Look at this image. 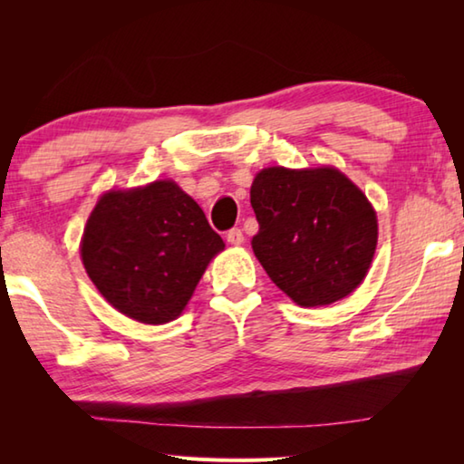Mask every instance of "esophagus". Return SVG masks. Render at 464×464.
<instances>
[{
  "label": "esophagus",
  "instance_id": "esophagus-1",
  "mask_svg": "<svg viewBox=\"0 0 464 464\" xmlns=\"http://www.w3.org/2000/svg\"><path fill=\"white\" fill-rule=\"evenodd\" d=\"M225 237H227V241L231 243V246H241V243H243V231L239 229V227H235V229L227 231Z\"/></svg>",
  "mask_w": 464,
  "mask_h": 464
}]
</instances>
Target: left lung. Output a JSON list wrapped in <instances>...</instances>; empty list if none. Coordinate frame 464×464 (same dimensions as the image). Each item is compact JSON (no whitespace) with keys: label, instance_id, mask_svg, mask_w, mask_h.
<instances>
[{"label":"left lung","instance_id":"8db88e82","mask_svg":"<svg viewBox=\"0 0 464 464\" xmlns=\"http://www.w3.org/2000/svg\"><path fill=\"white\" fill-rule=\"evenodd\" d=\"M249 198L260 225L254 254L296 304H332L360 286L379 225L362 190L340 169L266 168Z\"/></svg>","mask_w":464,"mask_h":464}]
</instances>
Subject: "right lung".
Wrapping results in <instances>:
<instances>
[{"label":"right lung","instance_id":"right-lung-1","mask_svg":"<svg viewBox=\"0 0 464 464\" xmlns=\"http://www.w3.org/2000/svg\"><path fill=\"white\" fill-rule=\"evenodd\" d=\"M225 247L202 208L171 179L110 190L82 237L85 272L116 311L140 324L174 321Z\"/></svg>","mask_w":464,"mask_h":464}]
</instances>
